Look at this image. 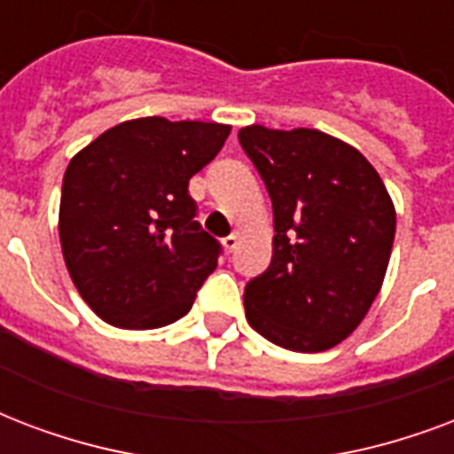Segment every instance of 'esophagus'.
<instances>
[{"label": "esophagus", "instance_id": "34e87169", "mask_svg": "<svg viewBox=\"0 0 454 454\" xmlns=\"http://www.w3.org/2000/svg\"><path fill=\"white\" fill-rule=\"evenodd\" d=\"M223 244H224V248H227V251H234V248H237V244H239V234L237 231H234V234H230V237H224L223 239Z\"/></svg>", "mask_w": 454, "mask_h": 454}]
</instances>
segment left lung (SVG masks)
I'll return each mask as SVG.
<instances>
[{"label": "left lung", "instance_id": "1", "mask_svg": "<svg viewBox=\"0 0 454 454\" xmlns=\"http://www.w3.org/2000/svg\"><path fill=\"white\" fill-rule=\"evenodd\" d=\"M239 144L275 213L272 262L244 289L246 317L275 346L319 353L353 333L374 303L395 237L379 172L319 129L248 125Z\"/></svg>", "mask_w": 454, "mask_h": 454}]
</instances>
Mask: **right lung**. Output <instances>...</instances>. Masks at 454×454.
<instances>
[{"instance_id": "add662e5", "label": "right lung", "mask_w": 454, "mask_h": 454, "mask_svg": "<svg viewBox=\"0 0 454 454\" xmlns=\"http://www.w3.org/2000/svg\"><path fill=\"white\" fill-rule=\"evenodd\" d=\"M230 125L137 118L84 146L63 175L59 234L70 279L104 322L158 329L184 317L223 246L203 231L189 179Z\"/></svg>"}]
</instances>
